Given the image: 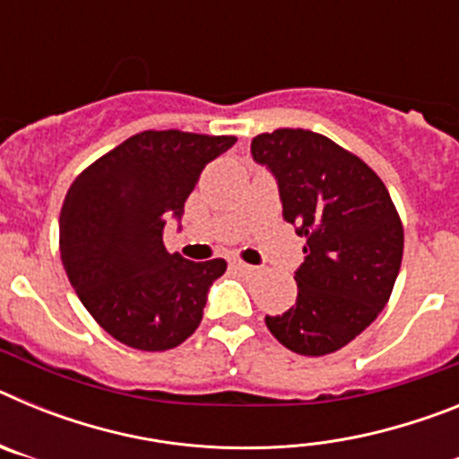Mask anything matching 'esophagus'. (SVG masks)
<instances>
[{
	"label": "esophagus",
	"instance_id": "obj_1",
	"mask_svg": "<svg viewBox=\"0 0 459 459\" xmlns=\"http://www.w3.org/2000/svg\"><path fill=\"white\" fill-rule=\"evenodd\" d=\"M232 266H234V269H237V271H241V273H253V271H255V266L246 264V262H241V259H234Z\"/></svg>",
	"mask_w": 459,
	"mask_h": 459
}]
</instances>
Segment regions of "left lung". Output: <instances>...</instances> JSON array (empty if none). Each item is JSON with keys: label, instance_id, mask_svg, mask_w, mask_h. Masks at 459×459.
<instances>
[{"label": "left lung", "instance_id": "obj_1", "mask_svg": "<svg viewBox=\"0 0 459 459\" xmlns=\"http://www.w3.org/2000/svg\"><path fill=\"white\" fill-rule=\"evenodd\" d=\"M250 153L273 174L282 218L307 238L296 303L266 315V326L296 354H333L388 303L403 264V222L384 181L319 133H262Z\"/></svg>", "mask_w": 459, "mask_h": 459}]
</instances>
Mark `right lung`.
Listing matches in <instances>:
<instances>
[{
	"label": "right lung",
	"instance_id": "obj_1",
	"mask_svg": "<svg viewBox=\"0 0 459 459\" xmlns=\"http://www.w3.org/2000/svg\"><path fill=\"white\" fill-rule=\"evenodd\" d=\"M232 135L144 131L89 165L68 188L59 250L73 290L100 326L140 351H165L195 333L225 259L190 262L163 243L181 221L202 169Z\"/></svg>",
	"mask_w": 459,
	"mask_h": 459
}]
</instances>
